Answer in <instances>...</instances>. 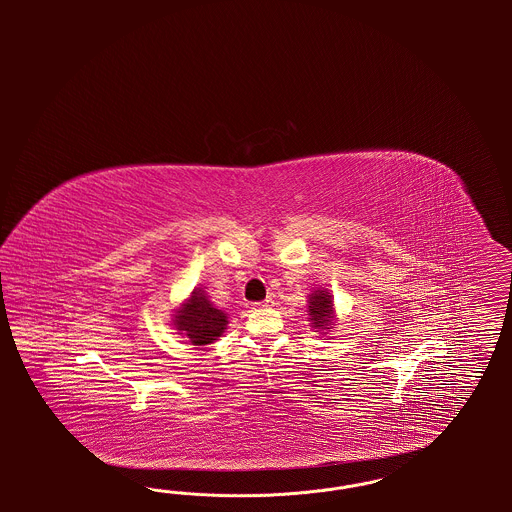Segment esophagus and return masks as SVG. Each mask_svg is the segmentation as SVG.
Listing matches in <instances>:
<instances>
[{"mask_svg":"<svg viewBox=\"0 0 512 512\" xmlns=\"http://www.w3.org/2000/svg\"><path fill=\"white\" fill-rule=\"evenodd\" d=\"M272 305V299H265V301H261V303H253L251 307L253 309H265V307H270Z\"/></svg>","mask_w":512,"mask_h":512,"instance_id":"1","label":"esophagus"}]
</instances>
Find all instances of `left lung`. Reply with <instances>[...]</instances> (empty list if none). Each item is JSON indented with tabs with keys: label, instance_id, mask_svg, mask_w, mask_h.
Instances as JSON below:
<instances>
[{
	"label": "left lung",
	"instance_id": "1",
	"mask_svg": "<svg viewBox=\"0 0 512 512\" xmlns=\"http://www.w3.org/2000/svg\"><path fill=\"white\" fill-rule=\"evenodd\" d=\"M309 318L313 328H317V332H328L330 328H334V297L330 295L328 290L318 288L315 292L309 295Z\"/></svg>",
	"mask_w": 512,
	"mask_h": 512
}]
</instances>
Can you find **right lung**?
I'll use <instances>...</instances> for the list:
<instances>
[{
	"label": "right lung",
	"instance_id": "add662e5",
	"mask_svg": "<svg viewBox=\"0 0 512 512\" xmlns=\"http://www.w3.org/2000/svg\"><path fill=\"white\" fill-rule=\"evenodd\" d=\"M172 324L178 334L192 345H209L222 336L228 317L213 307L203 290L195 288L192 295L174 311Z\"/></svg>",
	"mask_w": 512,
	"mask_h": 512
}]
</instances>
